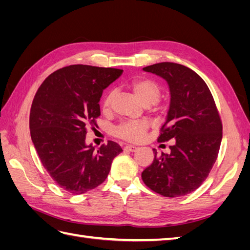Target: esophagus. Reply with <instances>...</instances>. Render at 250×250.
Segmentation results:
<instances>
[{
	"instance_id": "1",
	"label": "esophagus",
	"mask_w": 250,
	"mask_h": 250,
	"mask_svg": "<svg viewBox=\"0 0 250 250\" xmlns=\"http://www.w3.org/2000/svg\"><path fill=\"white\" fill-rule=\"evenodd\" d=\"M125 150L130 151V152H134V151L138 150V147H135L133 145H127V146H125Z\"/></svg>"
}]
</instances>
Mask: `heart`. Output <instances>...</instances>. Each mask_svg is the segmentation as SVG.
Listing matches in <instances>:
<instances>
[{"label": "heart", "mask_w": 250, "mask_h": 250, "mask_svg": "<svg viewBox=\"0 0 250 250\" xmlns=\"http://www.w3.org/2000/svg\"><path fill=\"white\" fill-rule=\"evenodd\" d=\"M128 87L132 90L135 97L144 105H151L156 103L162 94L161 85L155 80L146 77L132 80L128 84ZM113 96H115V93L112 90H109L103 98L102 109L104 111L109 109ZM146 129L147 124L145 122H142V121H125V122H122L116 128V134L119 138L135 142L144 137Z\"/></svg>", "instance_id": "obj_1"}]
</instances>
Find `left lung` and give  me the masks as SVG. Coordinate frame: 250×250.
<instances>
[{
    "label": "left lung",
    "mask_w": 250,
    "mask_h": 250,
    "mask_svg": "<svg viewBox=\"0 0 250 250\" xmlns=\"http://www.w3.org/2000/svg\"><path fill=\"white\" fill-rule=\"evenodd\" d=\"M161 76L170 89V107L160 142L172 140L169 154L157 155L142 173L145 185L165 197L185 196L198 188L217 160L222 123L207 83L188 67L161 62L143 67Z\"/></svg>",
    "instance_id": "obj_1"
}]
</instances>
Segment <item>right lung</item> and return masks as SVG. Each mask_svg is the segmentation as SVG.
I'll return each instance as SVG.
<instances>
[{"label":"right lung","mask_w":250,"mask_h":250,"mask_svg":"<svg viewBox=\"0 0 250 250\" xmlns=\"http://www.w3.org/2000/svg\"><path fill=\"white\" fill-rule=\"evenodd\" d=\"M123 70L73 64L52 73L34 96L30 132L53 180L72 194H83L106 179L112 160L122 152L117 143L86 145L88 126H97L103 89Z\"/></svg>","instance_id":"obj_1"}]
</instances>
